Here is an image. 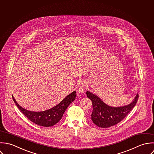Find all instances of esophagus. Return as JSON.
<instances>
[{
	"instance_id": "obj_1",
	"label": "esophagus",
	"mask_w": 154,
	"mask_h": 154,
	"mask_svg": "<svg viewBox=\"0 0 154 154\" xmlns=\"http://www.w3.org/2000/svg\"><path fill=\"white\" fill-rule=\"evenodd\" d=\"M86 86V82L83 81V80H80L79 82V83H78L77 86V92L80 93H83L84 92V91L85 90V88Z\"/></svg>"
}]
</instances>
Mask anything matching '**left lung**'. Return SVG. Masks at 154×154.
Wrapping results in <instances>:
<instances>
[{"label":"left lung","mask_w":154,"mask_h":154,"mask_svg":"<svg viewBox=\"0 0 154 154\" xmlns=\"http://www.w3.org/2000/svg\"><path fill=\"white\" fill-rule=\"evenodd\" d=\"M86 94L92 102V120L101 128H108L120 123L136 105L139 98L137 94L133 102L122 107H111L105 104L96 95L87 91Z\"/></svg>","instance_id":"8db88e82"}]
</instances>
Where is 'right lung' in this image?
I'll return each mask as SVG.
<instances>
[{"label": "right lung", "mask_w": 154, "mask_h": 154, "mask_svg": "<svg viewBox=\"0 0 154 154\" xmlns=\"http://www.w3.org/2000/svg\"><path fill=\"white\" fill-rule=\"evenodd\" d=\"M76 96V92L74 91L65 97L55 106L42 112H32L25 109L18 104L13 96L12 99L19 109L32 123L43 127H51L61 120L66 109Z\"/></svg>", "instance_id": "1"}]
</instances>
